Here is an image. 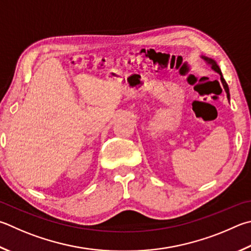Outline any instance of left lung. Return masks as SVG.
Here are the masks:
<instances>
[{
	"label": "left lung",
	"instance_id": "obj_1",
	"mask_svg": "<svg viewBox=\"0 0 251 251\" xmlns=\"http://www.w3.org/2000/svg\"><path fill=\"white\" fill-rule=\"evenodd\" d=\"M201 58L203 59V60H204L205 62H206V65H208L209 67H211L212 70L217 72V74L221 75V81H222V83H223V86H224V89H225V92H226V94H227V100H228V101H229V100H230V94H229L228 85H227L226 81H225V79H224V76H223V75H222V71H221V69H220V67H218L217 62H216L215 60H214V59L209 58V57H206V56H201Z\"/></svg>",
	"mask_w": 251,
	"mask_h": 251
}]
</instances>
